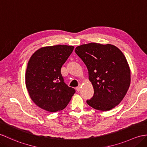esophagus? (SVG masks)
Returning <instances> with one entry per match:
<instances>
[{"instance_id":"34e87169","label":"esophagus","mask_w":147,"mask_h":147,"mask_svg":"<svg viewBox=\"0 0 147 147\" xmlns=\"http://www.w3.org/2000/svg\"><path fill=\"white\" fill-rule=\"evenodd\" d=\"M81 84L80 83L79 84V85H78V86H77L76 87V90L78 91H80V90H81Z\"/></svg>"}]
</instances>
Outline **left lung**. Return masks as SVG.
<instances>
[{"mask_svg": "<svg viewBox=\"0 0 147 147\" xmlns=\"http://www.w3.org/2000/svg\"><path fill=\"white\" fill-rule=\"evenodd\" d=\"M88 70L94 95L86 101L90 107L109 111L122 101L130 85L131 74L124 54L111 44L91 42L75 49Z\"/></svg>", "mask_w": 147, "mask_h": 147, "instance_id": "left-lung-1", "label": "left lung"}]
</instances>
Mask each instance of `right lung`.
I'll return each instance as SVG.
<instances>
[{
  "mask_svg": "<svg viewBox=\"0 0 147 147\" xmlns=\"http://www.w3.org/2000/svg\"><path fill=\"white\" fill-rule=\"evenodd\" d=\"M74 46L56 45L37 50L30 57L26 72V86L37 106L49 112L65 108L75 93L64 82L61 67Z\"/></svg>",
  "mask_w": 147,
  "mask_h": 147,
  "instance_id": "obj_1",
  "label": "right lung"
}]
</instances>
